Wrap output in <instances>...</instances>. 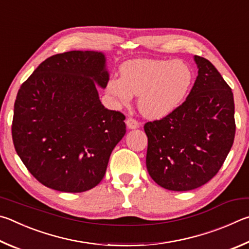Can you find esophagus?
I'll list each match as a JSON object with an SVG mask.
<instances>
[{"mask_svg":"<svg viewBox=\"0 0 249 249\" xmlns=\"http://www.w3.org/2000/svg\"><path fill=\"white\" fill-rule=\"evenodd\" d=\"M125 124H127V127L129 129H137L140 127V124L132 117H128L127 120H125Z\"/></svg>","mask_w":249,"mask_h":249,"instance_id":"34e87169","label":"esophagus"}]
</instances>
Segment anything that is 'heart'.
<instances>
[{
    "label": "heart",
    "mask_w": 249,
    "mask_h": 249,
    "mask_svg": "<svg viewBox=\"0 0 249 249\" xmlns=\"http://www.w3.org/2000/svg\"><path fill=\"white\" fill-rule=\"evenodd\" d=\"M191 83L193 72L182 61L139 59L122 65L120 77L108 81L107 91L124 105L139 96L142 115L162 119L180 106Z\"/></svg>",
    "instance_id": "1"
}]
</instances>
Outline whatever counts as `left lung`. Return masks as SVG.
<instances>
[{
    "mask_svg": "<svg viewBox=\"0 0 249 249\" xmlns=\"http://www.w3.org/2000/svg\"><path fill=\"white\" fill-rule=\"evenodd\" d=\"M198 76L171 115L146 122V168L165 189L198 188L220 171L235 137L231 87L210 61L195 55Z\"/></svg>",
    "mask_w": 249,
    "mask_h": 249,
    "instance_id": "obj_1",
    "label": "left lung"
}]
</instances>
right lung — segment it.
Segmentation results:
<instances>
[{"label":"right lung","mask_w":249,"mask_h":249,"mask_svg":"<svg viewBox=\"0 0 249 249\" xmlns=\"http://www.w3.org/2000/svg\"><path fill=\"white\" fill-rule=\"evenodd\" d=\"M109 80L97 51H69L46 59L21 84L12 137L21 162L48 188L83 193L105 176L125 134L124 115L100 103L97 84Z\"/></svg>","instance_id":"obj_1"}]
</instances>
